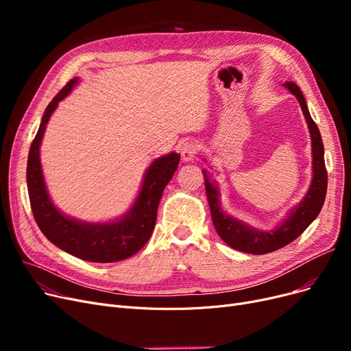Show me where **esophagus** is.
Here are the masks:
<instances>
[{
	"instance_id": "obj_1",
	"label": "esophagus",
	"mask_w": 351,
	"mask_h": 351,
	"mask_svg": "<svg viewBox=\"0 0 351 351\" xmlns=\"http://www.w3.org/2000/svg\"><path fill=\"white\" fill-rule=\"evenodd\" d=\"M197 151H199V146H197V143H196V142H193V141H188V142H185V143L182 145V149H180L182 159H183V160H186V162L193 160V158L196 156Z\"/></svg>"
}]
</instances>
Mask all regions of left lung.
<instances>
[{"mask_svg": "<svg viewBox=\"0 0 351 351\" xmlns=\"http://www.w3.org/2000/svg\"><path fill=\"white\" fill-rule=\"evenodd\" d=\"M285 86L298 98L302 106V110L310 131V136H311V152H313L311 185L300 204L293 210H290L285 222H282L273 230L263 232V230H257L241 222V220L226 215L222 209H220L217 186L209 180L206 171H204L210 215H212L213 226L217 234L230 247L245 253H250V254H266V253L278 250L289 245L290 242H293L294 239H298L308 228V225L313 222V220L317 217L326 199L327 171H326V163H324V146H323L320 131L316 122L310 117L306 99L302 94L300 88L294 82H286Z\"/></svg>", "mask_w": 351, "mask_h": 351, "instance_id": "8db88e82", "label": "left lung"}]
</instances>
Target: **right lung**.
<instances>
[{
  "instance_id": "add662e5",
  "label": "right lung",
  "mask_w": 351,
  "mask_h": 351,
  "mask_svg": "<svg viewBox=\"0 0 351 351\" xmlns=\"http://www.w3.org/2000/svg\"><path fill=\"white\" fill-rule=\"evenodd\" d=\"M78 81V78L71 80L49 102L38 132L31 143L27 163L29 204L36 225L55 246L82 261L114 263L131 257L149 241L156 223L159 200L178 169L180 155L171 152L152 162L145 173L141 192L132 208L115 222L88 223L61 213L52 204L45 188L40 160V145L55 108Z\"/></svg>"
}]
</instances>
